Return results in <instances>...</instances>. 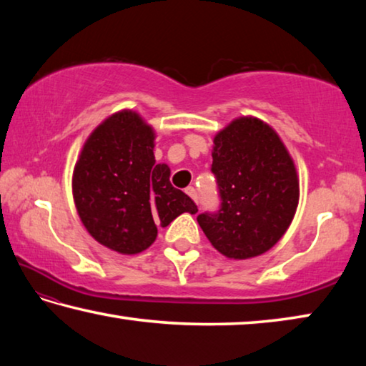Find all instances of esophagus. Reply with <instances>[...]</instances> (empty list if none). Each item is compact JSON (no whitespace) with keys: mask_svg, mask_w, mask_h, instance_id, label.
Instances as JSON below:
<instances>
[{"mask_svg":"<svg viewBox=\"0 0 366 366\" xmlns=\"http://www.w3.org/2000/svg\"><path fill=\"white\" fill-rule=\"evenodd\" d=\"M185 194H187L189 197H192V200H194L195 203H198V194H197L195 187H187V189H185Z\"/></svg>","mask_w":366,"mask_h":366,"instance_id":"obj_1","label":"esophagus"}]
</instances>
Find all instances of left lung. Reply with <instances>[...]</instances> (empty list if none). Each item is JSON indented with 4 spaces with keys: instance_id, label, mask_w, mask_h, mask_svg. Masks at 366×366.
<instances>
[{
    "instance_id": "1",
    "label": "left lung",
    "mask_w": 366,
    "mask_h": 366,
    "mask_svg": "<svg viewBox=\"0 0 366 366\" xmlns=\"http://www.w3.org/2000/svg\"><path fill=\"white\" fill-rule=\"evenodd\" d=\"M212 172L219 208L197 216L222 255L245 259L269 250L292 221L299 181L286 147L257 117H240L214 137Z\"/></svg>"
}]
</instances>
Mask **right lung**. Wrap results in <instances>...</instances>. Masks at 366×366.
I'll return each instance as SVG.
<instances>
[{"label": "right lung", "instance_id": "1", "mask_svg": "<svg viewBox=\"0 0 366 366\" xmlns=\"http://www.w3.org/2000/svg\"><path fill=\"white\" fill-rule=\"evenodd\" d=\"M153 140L139 114L121 111L95 129L74 168V200L86 231L126 255L148 249L158 226L198 212L187 194L172 187L168 166L157 164Z\"/></svg>", "mask_w": 366, "mask_h": 366}]
</instances>
